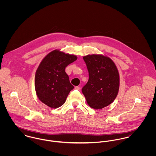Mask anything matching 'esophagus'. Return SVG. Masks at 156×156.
Wrapping results in <instances>:
<instances>
[{
  "label": "esophagus",
  "instance_id": "34e87169",
  "mask_svg": "<svg viewBox=\"0 0 156 156\" xmlns=\"http://www.w3.org/2000/svg\"><path fill=\"white\" fill-rule=\"evenodd\" d=\"M74 89H76V90H79L80 88H79V87H76L74 88Z\"/></svg>",
  "mask_w": 156,
  "mask_h": 156
}]
</instances>
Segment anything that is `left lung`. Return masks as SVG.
<instances>
[{
    "instance_id": "left-lung-1",
    "label": "left lung",
    "mask_w": 156,
    "mask_h": 156,
    "mask_svg": "<svg viewBox=\"0 0 156 156\" xmlns=\"http://www.w3.org/2000/svg\"><path fill=\"white\" fill-rule=\"evenodd\" d=\"M89 73V80L82 89L89 106L101 109L116 98L119 88V75L111 59L103 55L83 57Z\"/></svg>"
}]
</instances>
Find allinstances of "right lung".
<instances>
[{"label": "right lung", "instance_id": "add662e5", "mask_svg": "<svg viewBox=\"0 0 156 156\" xmlns=\"http://www.w3.org/2000/svg\"><path fill=\"white\" fill-rule=\"evenodd\" d=\"M77 59L76 55L55 50L41 61L35 73V88L39 100L47 106L56 109L65 103L74 88L65 69Z\"/></svg>", "mask_w": 156, "mask_h": 156}]
</instances>
